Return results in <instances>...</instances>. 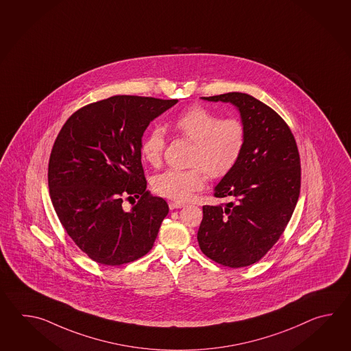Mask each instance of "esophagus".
Listing matches in <instances>:
<instances>
[{
  "label": "esophagus",
  "instance_id": "esophagus-1",
  "mask_svg": "<svg viewBox=\"0 0 351 351\" xmlns=\"http://www.w3.org/2000/svg\"><path fill=\"white\" fill-rule=\"evenodd\" d=\"M168 204H169V208L171 209L182 208V207L186 206V204L182 203V202H169Z\"/></svg>",
  "mask_w": 351,
  "mask_h": 351
}]
</instances>
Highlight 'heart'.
Wrapping results in <instances>:
<instances>
[{
  "mask_svg": "<svg viewBox=\"0 0 351 351\" xmlns=\"http://www.w3.org/2000/svg\"><path fill=\"white\" fill-rule=\"evenodd\" d=\"M173 127L182 136L193 142L191 163L186 171L168 169L153 179L156 193L173 201H186L210 178H222L237 165L246 144V129L236 118L221 119L203 106H192L179 114ZM165 139L163 130L154 128L144 136L141 153L148 165L157 167L162 162Z\"/></svg>",
  "mask_w": 351,
  "mask_h": 351,
  "instance_id": "1",
  "label": "heart"
}]
</instances>
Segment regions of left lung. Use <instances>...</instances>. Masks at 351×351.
<instances>
[{
  "instance_id": "left-lung-1",
  "label": "left lung",
  "mask_w": 351,
  "mask_h": 351,
  "mask_svg": "<svg viewBox=\"0 0 351 351\" xmlns=\"http://www.w3.org/2000/svg\"><path fill=\"white\" fill-rule=\"evenodd\" d=\"M236 106L246 129L237 165L215 186L226 204L203 206L197 239L210 260L232 269L261 260L285 231L296 207L301 167L290 128L269 106L243 93L202 97Z\"/></svg>"
}]
</instances>
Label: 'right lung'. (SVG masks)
<instances>
[{"label":"right lung","mask_w":351,"mask_h":351,"mask_svg":"<svg viewBox=\"0 0 351 351\" xmlns=\"http://www.w3.org/2000/svg\"><path fill=\"white\" fill-rule=\"evenodd\" d=\"M177 103L117 95L79 109L61 128L49 162L50 198L93 261L119 266L154 245L169 208L147 191L141 145L150 121ZM125 195L141 197L130 211L122 208Z\"/></svg>","instance_id":"add662e5"}]
</instances>
